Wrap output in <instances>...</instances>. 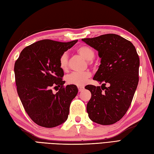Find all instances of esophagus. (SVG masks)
<instances>
[{
    "mask_svg": "<svg viewBox=\"0 0 154 154\" xmlns=\"http://www.w3.org/2000/svg\"><path fill=\"white\" fill-rule=\"evenodd\" d=\"M78 90H79V92H81V91L84 90V87H78Z\"/></svg>",
    "mask_w": 154,
    "mask_h": 154,
    "instance_id": "esophagus-1",
    "label": "esophagus"
}]
</instances>
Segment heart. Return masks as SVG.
<instances>
[{
    "label": "heart",
    "instance_id": "heart-1",
    "mask_svg": "<svg viewBox=\"0 0 154 154\" xmlns=\"http://www.w3.org/2000/svg\"><path fill=\"white\" fill-rule=\"evenodd\" d=\"M81 56L87 61L92 60L94 57V51L92 48L87 45H82L77 49ZM68 65V55L65 52L61 55L60 59V66L63 70H65L67 68ZM91 76V73L89 71L84 72H73L68 75L66 77L67 82L69 84L75 85L77 86H83L85 85Z\"/></svg>",
    "mask_w": 154,
    "mask_h": 154
}]
</instances>
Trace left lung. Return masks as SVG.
Segmentation results:
<instances>
[{
	"mask_svg": "<svg viewBox=\"0 0 154 154\" xmlns=\"http://www.w3.org/2000/svg\"><path fill=\"white\" fill-rule=\"evenodd\" d=\"M82 41L98 51L100 65L93 77L101 87L89 85L91 98L87 103L89 119L101 125L119 121L131 104L139 81L140 59L130 41L114 34ZM109 84L106 88V83Z\"/></svg>",
	"mask_w": 154,
	"mask_h": 154,
	"instance_id": "obj_1",
	"label": "left lung"
}]
</instances>
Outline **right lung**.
I'll return each instance as SVG.
<instances>
[{"label":"right lung","instance_id":"1","mask_svg":"<svg viewBox=\"0 0 154 154\" xmlns=\"http://www.w3.org/2000/svg\"><path fill=\"white\" fill-rule=\"evenodd\" d=\"M77 42L38 41L23 50L14 64L17 92L26 112L38 125L54 128L67 120L72 100L78 89L63 87L61 55ZM60 87L55 94L52 89Z\"/></svg>","mask_w":154,"mask_h":154}]
</instances>
